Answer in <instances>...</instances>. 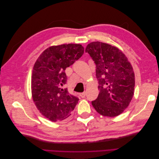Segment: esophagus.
<instances>
[{
  "label": "esophagus",
  "instance_id": "obj_1",
  "mask_svg": "<svg viewBox=\"0 0 159 159\" xmlns=\"http://www.w3.org/2000/svg\"><path fill=\"white\" fill-rule=\"evenodd\" d=\"M80 95V96H81V98H85V95H86V93L85 92H83V93H81Z\"/></svg>",
  "mask_w": 159,
  "mask_h": 159
}]
</instances>
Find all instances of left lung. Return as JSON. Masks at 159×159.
<instances>
[{"instance_id":"8db88e82","label":"left lung","mask_w":159,"mask_h":159,"mask_svg":"<svg viewBox=\"0 0 159 159\" xmlns=\"http://www.w3.org/2000/svg\"><path fill=\"white\" fill-rule=\"evenodd\" d=\"M96 66L99 93L91 102L103 116L122 113L133 98L134 74L127 57L117 48L101 42H91L85 48Z\"/></svg>"}]
</instances>
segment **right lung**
Returning <instances> with one entry per match:
<instances>
[{
  "label": "right lung",
  "mask_w": 159,
  "mask_h": 159,
  "mask_svg": "<svg viewBox=\"0 0 159 159\" xmlns=\"http://www.w3.org/2000/svg\"><path fill=\"white\" fill-rule=\"evenodd\" d=\"M84 52V47L77 44L51 46L42 53L34 66L33 101L41 114L52 121L68 117L78 102V98L64 88L67 83L65 70Z\"/></svg>",
  "instance_id": "obj_1"
}]
</instances>
